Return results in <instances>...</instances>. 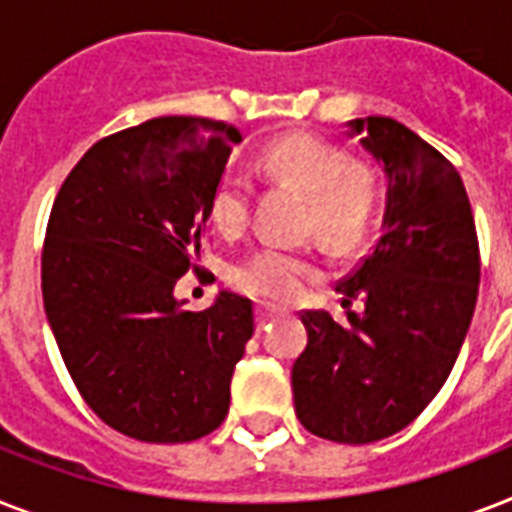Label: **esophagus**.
Listing matches in <instances>:
<instances>
[{"label":"esophagus","mask_w":512,"mask_h":512,"mask_svg":"<svg viewBox=\"0 0 512 512\" xmlns=\"http://www.w3.org/2000/svg\"><path fill=\"white\" fill-rule=\"evenodd\" d=\"M284 313L279 311V308H273V305L268 303H260L257 305V319H260V324H271V321L281 319Z\"/></svg>","instance_id":"34e87169"}]
</instances>
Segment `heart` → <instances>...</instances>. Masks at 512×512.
<instances>
[{
	"label": "heart",
	"instance_id": "obj_1",
	"mask_svg": "<svg viewBox=\"0 0 512 512\" xmlns=\"http://www.w3.org/2000/svg\"><path fill=\"white\" fill-rule=\"evenodd\" d=\"M263 167L311 201V225L332 247L353 249L366 239L380 209V183L369 167L353 162L342 148L295 132L265 148ZM252 191V180L244 172H225L217 180L209 196V217L217 231L236 236L247 228ZM311 273L308 257L268 244L236 265L233 284L257 300L289 303Z\"/></svg>",
	"mask_w": 512,
	"mask_h": 512
}]
</instances>
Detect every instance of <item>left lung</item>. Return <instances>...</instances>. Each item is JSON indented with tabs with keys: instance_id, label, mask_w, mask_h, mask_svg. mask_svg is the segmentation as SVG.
<instances>
[{
	"instance_id": "8db88e82",
	"label": "left lung",
	"mask_w": 512,
	"mask_h": 512,
	"mask_svg": "<svg viewBox=\"0 0 512 512\" xmlns=\"http://www.w3.org/2000/svg\"><path fill=\"white\" fill-rule=\"evenodd\" d=\"M350 138L388 177L382 236L337 284L335 321L305 311L308 345L292 366L297 420L337 444H372L404 430L452 372L476 311L481 257L468 193L452 162L396 119L348 122Z\"/></svg>"
}]
</instances>
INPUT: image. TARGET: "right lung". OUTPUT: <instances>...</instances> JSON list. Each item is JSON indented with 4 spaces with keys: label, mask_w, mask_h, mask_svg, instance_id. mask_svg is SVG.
<instances>
[{
    "label": "right lung",
    "mask_w": 512,
    "mask_h": 512,
    "mask_svg": "<svg viewBox=\"0 0 512 512\" xmlns=\"http://www.w3.org/2000/svg\"><path fill=\"white\" fill-rule=\"evenodd\" d=\"M241 132L159 116L98 140L68 172L42 249L47 321L100 420L148 444L207 436L228 414L233 369L255 332L247 297L185 311L209 196Z\"/></svg>",
    "instance_id": "right-lung-1"
}]
</instances>
